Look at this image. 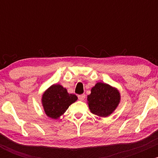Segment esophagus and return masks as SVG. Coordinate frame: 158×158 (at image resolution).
<instances>
[{
    "label": "esophagus",
    "instance_id": "obj_1",
    "mask_svg": "<svg viewBox=\"0 0 158 158\" xmlns=\"http://www.w3.org/2000/svg\"><path fill=\"white\" fill-rule=\"evenodd\" d=\"M78 98H79V100H84V99L85 98V94H80V95L78 96Z\"/></svg>",
    "mask_w": 158,
    "mask_h": 158
}]
</instances>
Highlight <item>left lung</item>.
I'll return each instance as SVG.
<instances>
[{"label":"left lung","instance_id":"8db88e82","mask_svg":"<svg viewBox=\"0 0 158 158\" xmlns=\"http://www.w3.org/2000/svg\"><path fill=\"white\" fill-rule=\"evenodd\" d=\"M120 96L118 90L109 85L98 82L88 96L89 108L92 114L108 117L118 106Z\"/></svg>","mask_w":158,"mask_h":158}]
</instances>
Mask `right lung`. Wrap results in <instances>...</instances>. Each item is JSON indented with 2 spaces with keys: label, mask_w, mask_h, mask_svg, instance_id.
<instances>
[{
  "label": "right lung",
  "mask_w": 158,
  "mask_h": 158,
  "mask_svg": "<svg viewBox=\"0 0 158 158\" xmlns=\"http://www.w3.org/2000/svg\"><path fill=\"white\" fill-rule=\"evenodd\" d=\"M77 100L75 94H68L60 85H53L43 94L42 105L49 117L57 119Z\"/></svg>",
  "instance_id": "add662e5"
}]
</instances>
